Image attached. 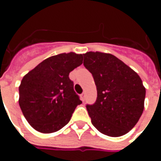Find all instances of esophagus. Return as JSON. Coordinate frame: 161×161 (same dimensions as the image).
I'll list each match as a JSON object with an SVG mask.
<instances>
[{
	"label": "esophagus",
	"instance_id": "esophagus-1",
	"mask_svg": "<svg viewBox=\"0 0 161 161\" xmlns=\"http://www.w3.org/2000/svg\"><path fill=\"white\" fill-rule=\"evenodd\" d=\"M81 97V99H82V101L84 102L85 101V93H82V94L80 95Z\"/></svg>",
	"mask_w": 161,
	"mask_h": 161
}]
</instances>
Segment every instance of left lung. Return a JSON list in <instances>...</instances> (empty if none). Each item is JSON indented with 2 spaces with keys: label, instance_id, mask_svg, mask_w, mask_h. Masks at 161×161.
<instances>
[{
  "label": "left lung",
  "instance_id": "left-lung-1",
  "mask_svg": "<svg viewBox=\"0 0 161 161\" xmlns=\"http://www.w3.org/2000/svg\"><path fill=\"white\" fill-rule=\"evenodd\" d=\"M84 65L97 91L94 104H87L91 123L102 134L119 137L134 128L144 109L146 89L141 77L109 53L89 52Z\"/></svg>",
  "mask_w": 161,
  "mask_h": 161
}]
</instances>
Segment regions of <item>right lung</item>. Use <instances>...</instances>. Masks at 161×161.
<instances>
[{"instance_id":"obj_1","label":"right lung","mask_w":161,"mask_h":161,"mask_svg":"<svg viewBox=\"0 0 161 161\" xmlns=\"http://www.w3.org/2000/svg\"><path fill=\"white\" fill-rule=\"evenodd\" d=\"M82 63V54L61 53L45 59L24 76L19 87V104L35 130L50 134L70 121L82 101L69 74Z\"/></svg>"}]
</instances>
